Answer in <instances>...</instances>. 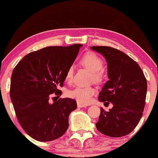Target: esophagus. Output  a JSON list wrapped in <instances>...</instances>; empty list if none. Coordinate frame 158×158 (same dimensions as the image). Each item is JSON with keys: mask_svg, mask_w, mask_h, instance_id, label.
Here are the masks:
<instances>
[{"mask_svg": "<svg viewBox=\"0 0 158 158\" xmlns=\"http://www.w3.org/2000/svg\"><path fill=\"white\" fill-rule=\"evenodd\" d=\"M77 107H80V108H83V107L87 106V105L86 104H83V103H80V102H77Z\"/></svg>", "mask_w": 158, "mask_h": 158, "instance_id": "obj_1", "label": "esophagus"}]
</instances>
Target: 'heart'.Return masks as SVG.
<instances>
[{
    "label": "heart",
    "instance_id": "heart-1",
    "mask_svg": "<svg viewBox=\"0 0 158 158\" xmlns=\"http://www.w3.org/2000/svg\"><path fill=\"white\" fill-rule=\"evenodd\" d=\"M80 63L91 72V78L97 83H102L106 77V73L103 68V61L96 53L88 52L80 60ZM73 77V68L69 67L66 71V81L70 82ZM96 93V89L92 86H77L68 93L71 98L82 103H88L91 100L92 96Z\"/></svg>",
    "mask_w": 158,
    "mask_h": 158
}]
</instances>
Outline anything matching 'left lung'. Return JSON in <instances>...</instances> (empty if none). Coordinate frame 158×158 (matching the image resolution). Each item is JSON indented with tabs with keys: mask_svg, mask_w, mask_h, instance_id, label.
Segmentation results:
<instances>
[{
	"mask_svg": "<svg viewBox=\"0 0 158 158\" xmlns=\"http://www.w3.org/2000/svg\"><path fill=\"white\" fill-rule=\"evenodd\" d=\"M104 56L108 81L99 93L102 102L113 103L111 109H101L96 128L111 137H121L132 131L145 106L147 80L139 64L122 51L107 46L91 47Z\"/></svg>",
	"mask_w": 158,
	"mask_h": 158,
	"instance_id": "8db88e82",
	"label": "left lung"
}]
</instances>
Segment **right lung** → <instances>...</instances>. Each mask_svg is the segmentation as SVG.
Here are the masks:
<instances>
[{"instance_id": "obj_1", "label": "right lung", "mask_w": 158, "mask_h": 158, "mask_svg": "<svg viewBox=\"0 0 158 158\" xmlns=\"http://www.w3.org/2000/svg\"><path fill=\"white\" fill-rule=\"evenodd\" d=\"M82 46H51L32 52L13 70L10 96L17 119L23 130L37 141H52L68 128L69 115L76 109V101L60 98L49 103V100L52 95L61 96L57 88L63 87L66 71Z\"/></svg>"}]
</instances>
